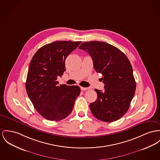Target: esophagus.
Returning a JSON list of instances; mask_svg holds the SVG:
<instances>
[{
  "instance_id": "esophagus-1",
  "label": "esophagus",
  "mask_w": 160,
  "mask_h": 160,
  "mask_svg": "<svg viewBox=\"0 0 160 160\" xmlns=\"http://www.w3.org/2000/svg\"><path fill=\"white\" fill-rule=\"evenodd\" d=\"M81 89L82 91H85V90H87L89 89L88 87H81Z\"/></svg>"
}]
</instances>
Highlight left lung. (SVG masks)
<instances>
[{"label": "left lung", "mask_w": 160, "mask_h": 160, "mask_svg": "<svg viewBox=\"0 0 160 160\" xmlns=\"http://www.w3.org/2000/svg\"><path fill=\"white\" fill-rule=\"evenodd\" d=\"M90 55L97 73L102 75L104 90L95 89L96 101L90 104L94 117L113 122L127 112L134 96L136 82L128 57L118 48L101 41L83 42L79 47Z\"/></svg>", "instance_id": "1"}]
</instances>
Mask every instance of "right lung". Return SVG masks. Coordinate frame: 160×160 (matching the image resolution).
Wrapping results in <instances>:
<instances>
[{
  "label": "right lung",
  "instance_id": "add662e5",
  "mask_svg": "<svg viewBox=\"0 0 160 160\" xmlns=\"http://www.w3.org/2000/svg\"><path fill=\"white\" fill-rule=\"evenodd\" d=\"M81 43L58 41L43 45L29 65L25 88L34 108L43 117L60 121L72 112L81 88L77 85H59L58 76L65 70L68 54Z\"/></svg>",
  "mask_w": 160,
  "mask_h": 160
}]
</instances>
